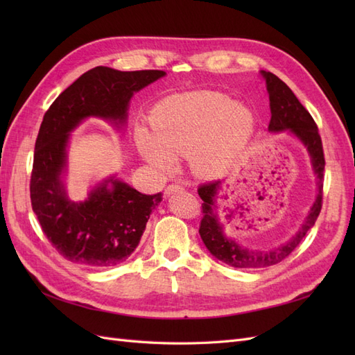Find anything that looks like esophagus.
<instances>
[{"mask_svg":"<svg viewBox=\"0 0 355 355\" xmlns=\"http://www.w3.org/2000/svg\"><path fill=\"white\" fill-rule=\"evenodd\" d=\"M179 191H184V187L182 185H179V184H170L167 188H166V194L167 196H170V194H173V192H179Z\"/></svg>","mask_w":355,"mask_h":355,"instance_id":"esophagus-1","label":"esophagus"}]
</instances>
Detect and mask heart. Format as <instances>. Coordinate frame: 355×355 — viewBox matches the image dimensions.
<instances>
[{
  "label": "heart",
  "mask_w": 355,
  "mask_h": 355,
  "mask_svg": "<svg viewBox=\"0 0 355 355\" xmlns=\"http://www.w3.org/2000/svg\"><path fill=\"white\" fill-rule=\"evenodd\" d=\"M154 137L136 135L144 157L163 171L173 170L175 155H191L192 167L202 178L227 171L241 154L253 130V115L244 105L232 103L219 92L171 96L154 110Z\"/></svg>",
  "instance_id": "heart-1"
}]
</instances>
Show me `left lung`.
Returning <instances> with one entry per match:
<instances>
[{
	"instance_id": "obj_1",
	"label": "left lung",
	"mask_w": 355,
	"mask_h": 355,
	"mask_svg": "<svg viewBox=\"0 0 355 355\" xmlns=\"http://www.w3.org/2000/svg\"><path fill=\"white\" fill-rule=\"evenodd\" d=\"M262 75L266 83V90L270 93L271 106V121L268 128L271 132L290 130L304 142L311 159H313L314 171L318 178V196L308 214L306 222L292 240L275 250L257 252L244 249V247L227 239L222 234V225L218 222V216L214 213V196H216L220 182L211 180L201 184L198 187V196L204 202L201 204L202 218L198 232L209 252L214 257H218L219 261L234 268H265L284 261L296 249L299 243L305 239L306 232L313 228L321 211V206H323V180L326 161L323 144H321L318 127L314 118L304 108V105L297 101L293 92L288 89V85L284 81H282L272 72L262 71Z\"/></svg>"
}]
</instances>
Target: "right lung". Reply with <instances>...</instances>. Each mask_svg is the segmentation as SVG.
Returning <instances> with one entry per match:
<instances>
[{
	"label": "right lung",
	"instance_id": "add662e5",
	"mask_svg": "<svg viewBox=\"0 0 355 355\" xmlns=\"http://www.w3.org/2000/svg\"><path fill=\"white\" fill-rule=\"evenodd\" d=\"M164 71H116L96 67L63 90L44 114L35 141L31 204L42 232L65 259L92 268L124 262L141 241L163 194L146 196L118 179L106 180L84 202H71L62 185L68 133L85 116L125 121L135 92L164 77ZM112 182V188L105 185Z\"/></svg>",
	"mask_w": 355,
	"mask_h": 355
}]
</instances>
